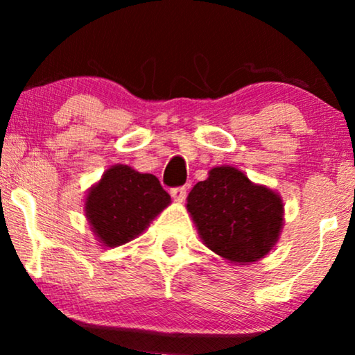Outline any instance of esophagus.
Here are the masks:
<instances>
[{
    "label": "esophagus",
    "mask_w": 355,
    "mask_h": 355,
    "mask_svg": "<svg viewBox=\"0 0 355 355\" xmlns=\"http://www.w3.org/2000/svg\"><path fill=\"white\" fill-rule=\"evenodd\" d=\"M170 195H172L175 202H182V200H185V197H187V189L185 187H175V189L170 190Z\"/></svg>",
    "instance_id": "obj_1"
}]
</instances>
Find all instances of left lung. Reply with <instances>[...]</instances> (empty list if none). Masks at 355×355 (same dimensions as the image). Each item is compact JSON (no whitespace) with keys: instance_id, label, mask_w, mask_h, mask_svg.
Here are the masks:
<instances>
[{"instance_id":"left-lung-1","label":"left lung","mask_w":355,"mask_h":355,"mask_svg":"<svg viewBox=\"0 0 355 355\" xmlns=\"http://www.w3.org/2000/svg\"><path fill=\"white\" fill-rule=\"evenodd\" d=\"M187 210L205 247L235 266L263 259L284 227L282 197L230 165L214 166L191 189Z\"/></svg>"}]
</instances>
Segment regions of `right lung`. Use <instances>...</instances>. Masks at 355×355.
<instances>
[{
    "label": "right lung",
    "mask_w": 355,
    "mask_h": 355,
    "mask_svg": "<svg viewBox=\"0 0 355 355\" xmlns=\"http://www.w3.org/2000/svg\"><path fill=\"white\" fill-rule=\"evenodd\" d=\"M170 202L155 175L116 164L88 189L85 215L96 240L113 248L137 239Z\"/></svg>",
    "instance_id": "1"
}]
</instances>
